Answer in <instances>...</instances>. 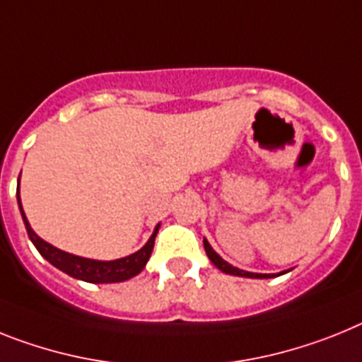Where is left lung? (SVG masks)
Returning <instances> with one entry per match:
<instances>
[{
	"label": "left lung",
	"instance_id": "obj_1",
	"mask_svg": "<svg viewBox=\"0 0 362 362\" xmlns=\"http://www.w3.org/2000/svg\"><path fill=\"white\" fill-rule=\"evenodd\" d=\"M203 245H205V252L206 256L211 258L212 264L218 267L219 271H223V273L227 274H234V276H245V278H273L274 274H260V273H249V271H243V269H238V267H234V265H230L228 262H225L221 256L218 255V252L214 251L211 247V243L206 242V240H203Z\"/></svg>",
	"mask_w": 362,
	"mask_h": 362
}]
</instances>
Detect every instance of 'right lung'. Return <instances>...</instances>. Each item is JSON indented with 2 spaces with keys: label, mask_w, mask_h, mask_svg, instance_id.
I'll list each match as a JSON object with an SVG mask.
<instances>
[{
  "label": "right lung",
  "mask_w": 362,
  "mask_h": 362,
  "mask_svg": "<svg viewBox=\"0 0 362 362\" xmlns=\"http://www.w3.org/2000/svg\"><path fill=\"white\" fill-rule=\"evenodd\" d=\"M18 205H20L21 218H23V223H25L27 234H29L30 242L34 243V247L38 249L40 255L52 264L57 269L64 271L66 274L73 278H78V280H84L89 284H115V282H124L134 278L135 274H139L144 269L146 262L150 260V255L153 251V243H156L157 230H159V225L156 227L153 234L150 236V240L146 242V245L143 249H139L134 255L124 256V258H119V260H91V258H82V256L69 255L66 251H60L54 245L47 243L45 240L38 236L30 228L29 221H27V216L21 209V199H20V183H18Z\"/></svg>",
  "instance_id": "1"
}]
</instances>
